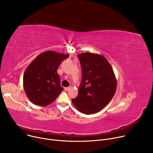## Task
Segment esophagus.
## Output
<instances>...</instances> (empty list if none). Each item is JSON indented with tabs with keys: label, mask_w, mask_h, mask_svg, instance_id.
Masks as SVG:
<instances>
[{
	"label": "esophagus",
	"mask_w": 153,
	"mask_h": 153,
	"mask_svg": "<svg viewBox=\"0 0 153 153\" xmlns=\"http://www.w3.org/2000/svg\"><path fill=\"white\" fill-rule=\"evenodd\" d=\"M69 89H70V88H69V87H65V91H68Z\"/></svg>",
	"instance_id": "1"
}]
</instances>
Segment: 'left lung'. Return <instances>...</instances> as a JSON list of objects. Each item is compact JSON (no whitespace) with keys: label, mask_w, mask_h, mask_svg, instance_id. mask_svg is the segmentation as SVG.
Wrapping results in <instances>:
<instances>
[{"label":"left lung","mask_w":153,"mask_h":153,"mask_svg":"<svg viewBox=\"0 0 153 153\" xmlns=\"http://www.w3.org/2000/svg\"><path fill=\"white\" fill-rule=\"evenodd\" d=\"M77 56L82 78L78 96L71 101L80 112L96 114L113 98L117 90V79L112 66L103 55L85 52Z\"/></svg>","instance_id":"left-lung-1"}]
</instances>
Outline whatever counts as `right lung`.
Listing matches in <instances>:
<instances>
[{"mask_svg":"<svg viewBox=\"0 0 153 153\" xmlns=\"http://www.w3.org/2000/svg\"><path fill=\"white\" fill-rule=\"evenodd\" d=\"M68 57L69 54L48 51L39 54L27 67L23 76L24 89L33 104L47 106L63 91L57 70Z\"/></svg>","mask_w":153,"mask_h":153,"instance_id":"right-lung-1","label":"right lung"}]
</instances>
